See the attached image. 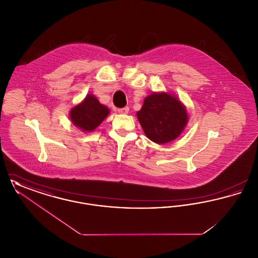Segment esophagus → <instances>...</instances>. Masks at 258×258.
<instances>
[{
  "mask_svg": "<svg viewBox=\"0 0 258 258\" xmlns=\"http://www.w3.org/2000/svg\"><path fill=\"white\" fill-rule=\"evenodd\" d=\"M128 110H130L128 107H123V108H120V109H118L117 111H118L120 114H127Z\"/></svg>",
  "mask_w": 258,
  "mask_h": 258,
  "instance_id": "obj_1",
  "label": "esophagus"
}]
</instances>
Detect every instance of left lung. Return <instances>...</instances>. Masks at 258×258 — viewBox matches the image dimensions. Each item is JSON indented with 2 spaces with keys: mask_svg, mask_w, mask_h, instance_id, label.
<instances>
[{
  "mask_svg": "<svg viewBox=\"0 0 258 258\" xmlns=\"http://www.w3.org/2000/svg\"><path fill=\"white\" fill-rule=\"evenodd\" d=\"M136 115L146 136L157 144L176 139L187 123L184 104L175 96L165 92L148 96Z\"/></svg>",
  "mask_w": 258,
  "mask_h": 258,
  "instance_id": "1",
  "label": "left lung"
}]
</instances>
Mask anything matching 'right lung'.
<instances>
[{
    "label": "right lung",
    "mask_w": 258,
    "mask_h": 258,
    "mask_svg": "<svg viewBox=\"0 0 258 258\" xmlns=\"http://www.w3.org/2000/svg\"><path fill=\"white\" fill-rule=\"evenodd\" d=\"M109 114V109L99 103L93 95H87L84 100L75 105L70 112L71 120L75 126L83 132H93Z\"/></svg>",
    "instance_id": "right-lung-1"
}]
</instances>
